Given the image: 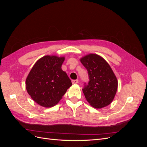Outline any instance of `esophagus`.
Masks as SVG:
<instances>
[{"instance_id":"obj_1","label":"esophagus","mask_w":147,"mask_h":147,"mask_svg":"<svg viewBox=\"0 0 147 147\" xmlns=\"http://www.w3.org/2000/svg\"><path fill=\"white\" fill-rule=\"evenodd\" d=\"M72 82L73 84H77L78 83V80H73Z\"/></svg>"}]
</instances>
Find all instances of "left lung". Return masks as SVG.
Listing matches in <instances>:
<instances>
[{
    "label": "left lung",
    "instance_id": "8db88e82",
    "mask_svg": "<svg viewBox=\"0 0 147 147\" xmlns=\"http://www.w3.org/2000/svg\"><path fill=\"white\" fill-rule=\"evenodd\" d=\"M80 61L86 69L90 80L82 90L86 100L96 109L109 105L118 88L117 78L110 65L96 54H89L82 57Z\"/></svg>",
    "mask_w": 147,
    "mask_h": 147
}]
</instances>
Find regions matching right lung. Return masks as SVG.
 <instances>
[{"label":"right lung","instance_id":"right-lung-1","mask_svg":"<svg viewBox=\"0 0 147 147\" xmlns=\"http://www.w3.org/2000/svg\"><path fill=\"white\" fill-rule=\"evenodd\" d=\"M64 57L45 56L32 67L26 80L28 94L36 103L44 107L56 105L72 82L61 66Z\"/></svg>","mask_w":147,"mask_h":147}]
</instances>
